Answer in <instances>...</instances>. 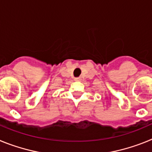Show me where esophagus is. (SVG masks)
<instances>
[{
  "instance_id": "esophagus-1",
  "label": "esophagus",
  "mask_w": 152,
  "mask_h": 152,
  "mask_svg": "<svg viewBox=\"0 0 152 152\" xmlns=\"http://www.w3.org/2000/svg\"><path fill=\"white\" fill-rule=\"evenodd\" d=\"M75 80H76V81H80V80H81V77H75Z\"/></svg>"
}]
</instances>
